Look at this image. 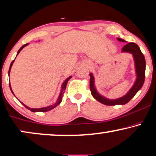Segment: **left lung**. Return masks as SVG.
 <instances>
[{
    "instance_id": "8db88e82",
    "label": "left lung",
    "mask_w": 156,
    "mask_h": 156,
    "mask_svg": "<svg viewBox=\"0 0 156 156\" xmlns=\"http://www.w3.org/2000/svg\"><path fill=\"white\" fill-rule=\"evenodd\" d=\"M118 40L120 41V42H125L124 39L120 38H118ZM122 52H129L133 54L134 60H135L136 73H137V79H136L135 84H134L131 89L129 90V92L125 96H124L123 97L117 98V99L112 100L104 98L100 95L96 91L95 86H94V76L91 73H90V92H91V95L98 101L103 104H105V105L114 106L117 105V104L123 105V104L128 103L142 88L144 81H145V66H146V63H145V59L144 55L142 53L138 45L133 42L127 43V44H125L123 47Z\"/></svg>"
}]
</instances>
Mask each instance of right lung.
I'll return each mask as SVG.
<instances>
[{
	"mask_svg": "<svg viewBox=\"0 0 156 156\" xmlns=\"http://www.w3.org/2000/svg\"><path fill=\"white\" fill-rule=\"evenodd\" d=\"M27 44H28V43H27V44H24V45H23V46L21 47L20 49H19V50L18 51V52H17V55L19 54V53L20 52V51H21V50H22V49L23 48V47L27 46ZM14 60H15V59H14V60H13L12 61V62H11V66H10V68H9V73H10V70H11V67H12V65H13V62H14ZM72 78V77H71V76H70V77H69V78H67V79H66V80H65V81L63 82V83H62V89H61V92H60V96H59V98H58V101H57L56 103L53 104V105H51V106H47V107H44V108H39V109H31V108H29L28 106H26V105H24V104H23L22 103V102H21V103L26 108H27V109H29V110H30V111H31V112H44L50 111V110H52V109H54L55 107H56L57 106L59 105V104H60V102L62 101V98L63 97V94H64V93H65V90H66V88L67 83H68V80H70V78ZM9 86H10V88H11V91H12V90H11V85H10V83H9ZM12 93H13V91H12Z\"/></svg>",
	"mask_w": 156,
	"mask_h": 156,
	"instance_id": "1",
	"label": "right lung"
}]
</instances>
